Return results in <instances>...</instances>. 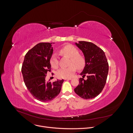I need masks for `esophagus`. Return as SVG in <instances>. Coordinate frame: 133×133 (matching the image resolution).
<instances>
[{
  "instance_id": "obj_1",
  "label": "esophagus",
  "mask_w": 133,
  "mask_h": 133,
  "mask_svg": "<svg viewBox=\"0 0 133 133\" xmlns=\"http://www.w3.org/2000/svg\"><path fill=\"white\" fill-rule=\"evenodd\" d=\"M71 78H65L64 79V80H65V81H68V80H71Z\"/></svg>"
}]
</instances>
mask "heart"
<instances>
[{
    "mask_svg": "<svg viewBox=\"0 0 133 133\" xmlns=\"http://www.w3.org/2000/svg\"><path fill=\"white\" fill-rule=\"evenodd\" d=\"M60 52L70 57L69 61L70 66L60 68L56 72L57 77L59 78H70L76 71V68L82 70L86 65V59L84 57L79 54L78 50L71 45H67L63 47L59 50ZM50 63L51 66L55 68H58L59 61L56 54H54L50 58Z\"/></svg>",
    "mask_w": 133,
    "mask_h": 133,
    "instance_id": "b5f03b06",
    "label": "heart"
}]
</instances>
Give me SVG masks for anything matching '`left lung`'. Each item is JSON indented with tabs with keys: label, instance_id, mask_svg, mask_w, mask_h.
I'll return each instance as SVG.
<instances>
[{
	"label": "left lung",
	"instance_id": "8db88e82",
	"mask_svg": "<svg viewBox=\"0 0 133 133\" xmlns=\"http://www.w3.org/2000/svg\"><path fill=\"white\" fill-rule=\"evenodd\" d=\"M75 44L83 51L86 65L81 75L79 85L74 89L81 98L89 99L97 96L103 90L107 78L108 63L104 51L94 44L80 41ZM87 75L88 79L83 78Z\"/></svg>",
	"mask_w": 133,
	"mask_h": 133
}]
</instances>
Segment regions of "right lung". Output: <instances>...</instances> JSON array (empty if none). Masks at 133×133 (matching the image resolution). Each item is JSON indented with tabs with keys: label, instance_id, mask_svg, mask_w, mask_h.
<instances>
[{
	"label": "right lung",
	"instance_id": "add662e5",
	"mask_svg": "<svg viewBox=\"0 0 133 133\" xmlns=\"http://www.w3.org/2000/svg\"><path fill=\"white\" fill-rule=\"evenodd\" d=\"M53 52L51 43H40L26 54L22 67L24 81L28 90L36 99L49 102L59 94L64 80L46 82L51 69L50 59Z\"/></svg>",
	"mask_w": 133,
	"mask_h": 133
}]
</instances>
